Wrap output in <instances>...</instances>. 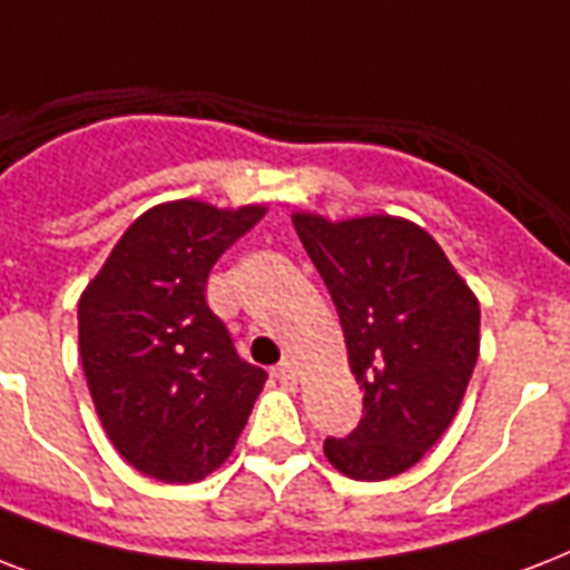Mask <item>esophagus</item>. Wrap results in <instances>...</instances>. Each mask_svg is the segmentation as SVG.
I'll return each mask as SVG.
<instances>
[{"instance_id": "1", "label": "esophagus", "mask_w": 570, "mask_h": 570, "mask_svg": "<svg viewBox=\"0 0 570 570\" xmlns=\"http://www.w3.org/2000/svg\"><path fill=\"white\" fill-rule=\"evenodd\" d=\"M277 379H281L284 387H295L298 384V370H295L293 361H284V364L277 366Z\"/></svg>"}]
</instances>
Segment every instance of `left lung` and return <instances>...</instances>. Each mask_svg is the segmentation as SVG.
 <instances>
[{
	"label": "left lung",
	"instance_id": "8db88e82",
	"mask_svg": "<svg viewBox=\"0 0 570 570\" xmlns=\"http://www.w3.org/2000/svg\"><path fill=\"white\" fill-rule=\"evenodd\" d=\"M298 239L337 304L364 416L328 438L325 459L348 479L381 482L423 459L459 414L479 357V298L420 224L295 209Z\"/></svg>",
	"mask_w": 570,
	"mask_h": 570
}]
</instances>
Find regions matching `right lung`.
<instances>
[{"label": "right lung", "instance_id": "right-lung-1", "mask_svg": "<svg viewBox=\"0 0 570 570\" xmlns=\"http://www.w3.org/2000/svg\"><path fill=\"white\" fill-rule=\"evenodd\" d=\"M266 204L180 197L129 224L79 298V357L111 446L145 476L189 485L230 459L266 373L206 304L215 259Z\"/></svg>", "mask_w": 570, "mask_h": 570}]
</instances>
